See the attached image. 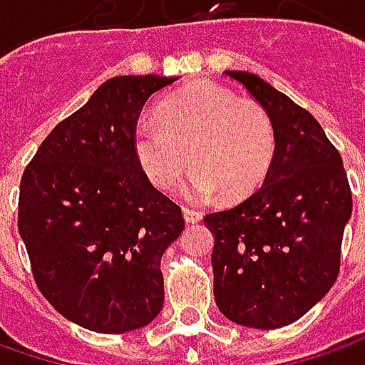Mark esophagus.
I'll return each mask as SVG.
<instances>
[{"label":"esophagus","instance_id":"34e87169","mask_svg":"<svg viewBox=\"0 0 365 365\" xmlns=\"http://www.w3.org/2000/svg\"><path fill=\"white\" fill-rule=\"evenodd\" d=\"M182 215H185V221L187 223H197L203 219V213L197 211V209H190V207H182Z\"/></svg>","mask_w":365,"mask_h":365}]
</instances>
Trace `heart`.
Returning a JSON list of instances; mask_svg holds the SVG:
<instances>
[{"label":"heart","instance_id":"1","mask_svg":"<svg viewBox=\"0 0 365 365\" xmlns=\"http://www.w3.org/2000/svg\"><path fill=\"white\" fill-rule=\"evenodd\" d=\"M274 128L254 101H242L217 83L199 81L168 95L158 120L140 118L133 150L158 190H173L189 168L190 197L207 201L217 190L230 201L252 197L274 158Z\"/></svg>","mask_w":365,"mask_h":365}]
</instances>
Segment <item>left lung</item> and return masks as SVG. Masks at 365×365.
Segmentation results:
<instances>
[{
	"label": "left lung",
	"instance_id": "8db88e82",
	"mask_svg": "<svg viewBox=\"0 0 365 365\" xmlns=\"http://www.w3.org/2000/svg\"><path fill=\"white\" fill-rule=\"evenodd\" d=\"M225 75L268 113L276 146L270 173L252 197L205 215L215 233L213 292L233 323L278 329L335 284L351 189L337 148L307 109L252 73Z\"/></svg>",
	"mask_w": 365,
	"mask_h": 365
}]
</instances>
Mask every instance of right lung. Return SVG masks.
Segmentation results:
<instances>
[{
    "label": "right lung",
    "mask_w": 365,
    "mask_h": 365,
    "mask_svg": "<svg viewBox=\"0 0 365 365\" xmlns=\"http://www.w3.org/2000/svg\"><path fill=\"white\" fill-rule=\"evenodd\" d=\"M175 81H106L46 135L21 175L18 230L34 282L85 329L125 333L160 313L162 254L185 219L148 180L133 130L148 97Z\"/></svg>",
    "instance_id": "obj_1"
}]
</instances>
